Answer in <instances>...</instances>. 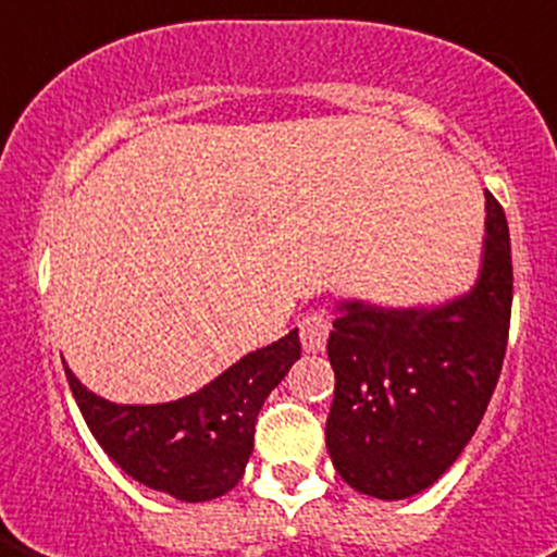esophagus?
<instances>
[{
    "mask_svg": "<svg viewBox=\"0 0 557 557\" xmlns=\"http://www.w3.org/2000/svg\"><path fill=\"white\" fill-rule=\"evenodd\" d=\"M332 332V318L323 309H312L300 321V344H304L306 352H323L326 347V338Z\"/></svg>",
    "mask_w": 557,
    "mask_h": 557,
    "instance_id": "34e87169",
    "label": "esophagus"
}]
</instances>
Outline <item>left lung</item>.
Wrapping results in <instances>:
<instances>
[{
	"mask_svg": "<svg viewBox=\"0 0 557 557\" xmlns=\"http://www.w3.org/2000/svg\"><path fill=\"white\" fill-rule=\"evenodd\" d=\"M474 288L433 309L344 304L330 332L335 398L326 448L344 483L379 500L424 492L474 436L492 401L511 321V245L485 196Z\"/></svg>",
	"mask_w": 557,
	"mask_h": 557,
	"instance_id": "1",
	"label": "left lung"
}]
</instances>
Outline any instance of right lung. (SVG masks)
<instances>
[{
  "mask_svg": "<svg viewBox=\"0 0 557 557\" xmlns=\"http://www.w3.org/2000/svg\"><path fill=\"white\" fill-rule=\"evenodd\" d=\"M297 358L300 338L292 330L239 358L199 393L168 405H115L83 387L69 367L65 379L91 436L112 462L147 488L205 503L243 480L262 401Z\"/></svg>",
  "mask_w": 557,
  "mask_h": 557,
  "instance_id": "add662e5",
  "label": "right lung"
}]
</instances>
